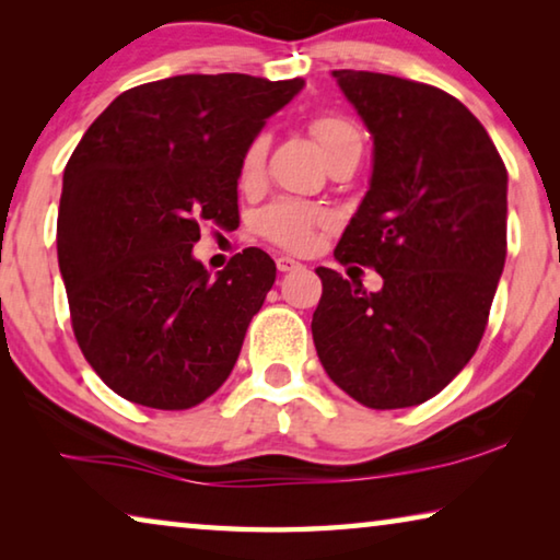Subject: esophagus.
Listing matches in <instances>:
<instances>
[{"label":"esophagus","mask_w":560,"mask_h":560,"mask_svg":"<svg viewBox=\"0 0 560 560\" xmlns=\"http://www.w3.org/2000/svg\"><path fill=\"white\" fill-rule=\"evenodd\" d=\"M277 269L279 271H296V269H301V261H296V259H291V257H279L277 259Z\"/></svg>","instance_id":"1"}]
</instances>
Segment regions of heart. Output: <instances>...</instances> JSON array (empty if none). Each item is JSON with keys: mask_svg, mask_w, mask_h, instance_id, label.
<instances>
[{"mask_svg": "<svg viewBox=\"0 0 560 560\" xmlns=\"http://www.w3.org/2000/svg\"><path fill=\"white\" fill-rule=\"evenodd\" d=\"M311 132H314L320 153H326L328 148H334L336 143H340V140L358 138V130L350 126L348 120L334 118V116H326L311 122ZM264 158H267V136H257L244 153L242 175L244 177L257 175ZM320 224H324V214H318L314 207L293 202V200L273 202L271 207H267V210H261L257 217V230L273 244H279L283 249H291V252H308L311 246L316 244V232Z\"/></svg>", "mask_w": 560, "mask_h": 560, "instance_id": "b5f03b06", "label": "heart"}]
</instances>
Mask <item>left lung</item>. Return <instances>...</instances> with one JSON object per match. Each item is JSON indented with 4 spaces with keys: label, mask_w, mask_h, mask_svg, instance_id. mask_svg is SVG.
Here are the masks:
<instances>
[{
    "label": "left lung",
    "mask_w": 560,
    "mask_h": 560,
    "mask_svg": "<svg viewBox=\"0 0 560 560\" xmlns=\"http://www.w3.org/2000/svg\"><path fill=\"white\" fill-rule=\"evenodd\" d=\"M373 136L368 192L336 259L373 267L365 291L318 267L311 320L320 365L373 410L438 395L485 336L506 259V167L485 126L450 93L373 71H334Z\"/></svg>",
    "instance_id": "obj_1"
}]
</instances>
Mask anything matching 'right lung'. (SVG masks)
<instances>
[{"label":"right lung","mask_w":560,"mask_h":560,"mask_svg":"<svg viewBox=\"0 0 560 560\" xmlns=\"http://www.w3.org/2000/svg\"><path fill=\"white\" fill-rule=\"evenodd\" d=\"M306 86L249 73L143 83L91 122L63 170L59 269L73 334L113 393L155 410L207 400L277 279L249 246L212 277L200 222L236 224L246 148Z\"/></svg>","instance_id":"add662e5"}]
</instances>
